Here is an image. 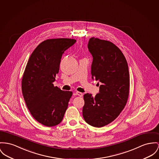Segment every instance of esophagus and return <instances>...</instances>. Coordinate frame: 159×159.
<instances>
[{
  "instance_id": "esophagus-1",
  "label": "esophagus",
  "mask_w": 159,
  "mask_h": 159,
  "mask_svg": "<svg viewBox=\"0 0 159 159\" xmlns=\"http://www.w3.org/2000/svg\"><path fill=\"white\" fill-rule=\"evenodd\" d=\"M76 95L79 96H80V97H82L83 95V93H81V92H76Z\"/></svg>"
}]
</instances>
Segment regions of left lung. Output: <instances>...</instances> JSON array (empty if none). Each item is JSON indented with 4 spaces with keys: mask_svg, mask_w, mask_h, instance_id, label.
Instances as JSON below:
<instances>
[{
    "mask_svg": "<svg viewBox=\"0 0 159 159\" xmlns=\"http://www.w3.org/2000/svg\"><path fill=\"white\" fill-rule=\"evenodd\" d=\"M88 48L93 56L92 79L101 84L95 97L89 93L84 95L83 116L91 126L104 127L115 120L127 104L128 66L122 51L111 42L92 37Z\"/></svg>",
    "mask_w": 159,
    "mask_h": 159,
    "instance_id": "left-lung-1",
    "label": "left lung"
}]
</instances>
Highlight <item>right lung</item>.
Segmentation results:
<instances>
[{"mask_svg":"<svg viewBox=\"0 0 159 159\" xmlns=\"http://www.w3.org/2000/svg\"><path fill=\"white\" fill-rule=\"evenodd\" d=\"M76 42L71 39H48L31 53L21 80L22 93L32 117L46 127L63 120L72 92L61 90L53 83L63 53Z\"/></svg>","mask_w":159,"mask_h":159,"instance_id":"right-lung-1","label":"right lung"}]
</instances>
